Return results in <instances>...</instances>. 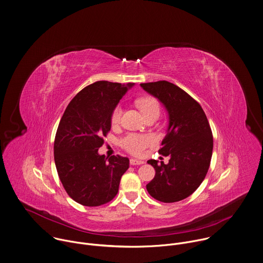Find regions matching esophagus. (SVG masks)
I'll use <instances>...</instances> for the list:
<instances>
[{
    "instance_id": "obj_1",
    "label": "esophagus",
    "mask_w": 263,
    "mask_h": 263,
    "mask_svg": "<svg viewBox=\"0 0 263 263\" xmlns=\"http://www.w3.org/2000/svg\"><path fill=\"white\" fill-rule=\"evenodd\" d=\"M144 161H141V160H136V159H130V164L131 165H141L143 164Z\"/></svg>"
}]
</instances>
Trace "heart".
<instances>
[{"label": "heart", "instance_id": "obj_1", "mask_svg": "<svg viewBox=\"0 0 263 263\" xmlns=\"http://www.w3.org/2000/svg\"><path fill=\"white\" fill-rule=\"evenodd\" d=\"M137 107L143 114L145 118L152 116H159L160 114V104L158 100L154 97H141L136 101ZM123 115V107L121 104L115 106L110 115V123L112 126H118L121 123ZM155 143V137L151 134H137V133H130L124 136L120 144L121 146L127 151L128 153L134 156L142 155L145 149Z\"/></svg>", "mask_w": 263, "mask_h": 263}]
</instances>
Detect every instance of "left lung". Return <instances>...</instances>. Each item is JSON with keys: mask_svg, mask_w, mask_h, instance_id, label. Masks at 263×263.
Returning a JSON list of instances; mask_svg holds the SVG:
<instances>
[{"mask_svg": "<svg viewBox=\"0 0 263 263\" xmlns=\"http://www.w3.org/2000/svg\"><path fill=\"white\" fill-rule=\"evenodd\" d=\"M168 111L169 125L159 153L169 162L148 160L156 171L146 190L155 199L171 203L196 191L204 180L213 155V133L200 104L178 85L166 80L140 83Z\"/></svg>", "mask_w": 263, "mask_h": 263, "instance_id": "1", "label": "left lung"}]
</instances>
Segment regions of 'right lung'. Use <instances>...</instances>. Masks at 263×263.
I'll list each match as a JSON object with an SVG mask.
<instances>
[{
	"label": "right lung",
	"mask_w": 263,
	"mask_h": 263,
	"mask_svg": "<svg viewBox=\"0 0 263 263\" xmlns=\"http://www.w3.org/2000/svg\"><path fill=\"white\" fill-rule=\"evenodd\" d=\"M106 80L82 89L68 104L57 130L53 154L59 178L77 203L99 206L118 194L129 159L105 158L98 149L110 131V115L132 86Z\"/></svg>",
	"instance_id": "obj_1"
}]
</instances>
